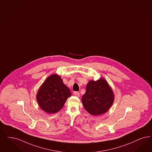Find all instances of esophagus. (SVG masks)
Here are the masks:
<instances>
[{
  "mask_svg": "<svg viewBox=\"0 0 152 152\" xmlns=\"http://www.w3.org/2000/svg\"><path fill=\"white\" fill-rule=\"evenodd\" d=\"M73 94H74V96H76L77 97H80V93H79V92H77V91H74L73 92Z\"/></svg>",
  "mask_w": 152,
  "mask_h": 152,
  "instance_id": "esophagus-1",
  "label": "esophagus"
}]
</instances>
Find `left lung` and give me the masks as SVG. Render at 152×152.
<instances>
[{
  "label": "left lung",
  "mask_w": 152,
  "mask_h": 152,
  "mask_svg": "<svg viewBox=\"0 0 152 152\" xmlns=\"http://www.w3.org/2000/svg\"><path fill=\"white\" fill-rule=\"evenodd\" d=\"M114 95L106 80L103 78L91 80L86 87L81 101L85 109L92 115L106 113L112 106Z\"/></svg>",
  "instance_id": "obj_1"
}]
</instances>
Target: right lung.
I'll use <instances>...</instances> for the list:
<instances>
[{"instance_id":"obj_1","label":"right lung","mask_w":152,"mask_h":152,"mask_svg":"<svg viewBox=\"0 0 152 152\" xmlns=\"http://www.w3.org/2000/svg\"><path fill=\"white\" fill-rule=\"evenodd\" d=\"M71 96L70 90L63 83L61 76L53 74L40 86L36 98L42 110L48 114H55L62 109Z\"/></svg>"}]
</instances>
